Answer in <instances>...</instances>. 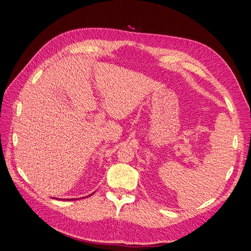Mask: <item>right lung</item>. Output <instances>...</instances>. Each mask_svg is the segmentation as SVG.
I'll list each match as a JSON object with an SVG mask.
<instances>
[{"instance_id":"obj_1","label":"right lung","mask_w":251,"mask_h":251,"mask_svg":"<svg viewBox=\"0 0 251 251\" xmlns=\"http://www.w3.org/2000/svg\"><path fill=\"white\" fill-rule=\"evenodd\" d=\"M90 196H92V195H90ZM72 200H73V201H74V200H75V199H72ZM69 201H71V200H69Z\"/></svg>"}]
</instances>
